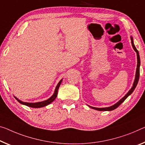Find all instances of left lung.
<instances>
[{"label": "left lung", "instance_id": "left-lung-1", "mask_svg": "<svg viewBox=\"0 0 145 145\" xmlns=\"http://www.w3.org/2000/svg\"><path fill=\"white\" fill-rule=\"evenodd\" d=\"M131 43H132V45L133 46V48L134 49V50L137 53V69H136V73H135V80H134V82H133L132 88H131V89L129 91L128 93H127V94L125 96H124V97L122 98V99H121L119 102H117V103L115 104H114V105L111 106L110 107H108V108H95V107H91V106H89L90 107V108L94 109V110H98V111H112L113 110H115V109H116L120 105H121L122 102H123L127 99V97H128V96H130L131 94H132V93H133V91H134V89H135V88H136V86L137 85V83H138V81H139V67H140V63H141V61H140V57H139V52H138V50H137L136 47H135V45H134L132 37H131Z\"/></svg>", "mask_w": 145, "mask_h": 145}]
</instances>
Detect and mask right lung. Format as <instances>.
<instances>
[{
	"label": "right lung",
	"mask_w": 145,
	"mask_h": 145,
	"mask_svg": "<svg viewBox=\"0 0 145 145\" xmlns=\"http://www.w3.org/2000/svg\"><path fill=\"white\" fill-rule=\"evenodd\" d=\"M62 80H61L59 82V83L57 84V85L56 86V88L55 89V91H54V94L52 95V97L49 99L46 100V101H42V102H35V103H30V102H24L23 101H20L17 98H16L15 97H14L15 99L17 101H18L19 103H21L22 104H23V105H26L28 107H31V108H42V107H44V106H46L48 105V104H50L51 102H52L53 101H54L56 99V98L57 97V91H58V89L59 88V86L60 84H61Z\"/></svg>",
	"instance_id": "1"
}]
</instances>
